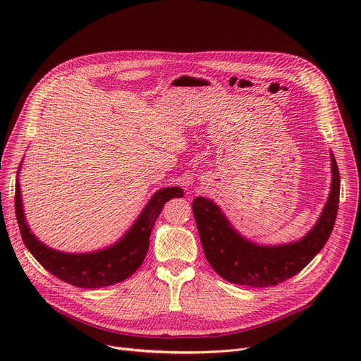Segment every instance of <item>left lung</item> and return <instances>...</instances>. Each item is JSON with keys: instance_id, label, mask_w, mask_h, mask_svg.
I'll use <instances>...</instances> for the list:
<instances>
[{"instance_id": "left-lung-1", "label": "left lung", "mask_w": 361, "mask_h": 361, "mask_svg": "<svg viewBox=\"0 0 361 361\" xmlns=\"http://www.w3.org/2000/svg\"><path fill=\"white\" fill-rule=\"evenodd\" d=\"M331 161L332 188L329 200L314 228L305 238L293 244L263 247L244 240L233 230L214 202L196 197L192 209L204 256L214 271L228 282L262 288L278 286L306 268L324 249L338 214L341 178L334 155Z\"/></svg>"}]
</instances>
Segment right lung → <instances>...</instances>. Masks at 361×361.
<instances>
[{
	"label": "right lung",
	"instance_id": "1",
	"mask_svg": "<svg viewBox=\"0 0 361 361\" xmlns=\"http://www.w3.org/2000/svg\"><path fill=\"white\" fill-rule=\"evenodd\" d=\"M183 196V190L178 187L162 188L150 199L136 224L117 244L111 245L109 249L87 255L56 252L36 240L25 221L18 181L16 183L14 209L25 245L48 272L74 287L102 288L127 279L140 268L149 249L152 228L164 204L169 199Z\"/></svg>",
	"mask_w": 361,
	"mask_h": 361
}]
</instances>
